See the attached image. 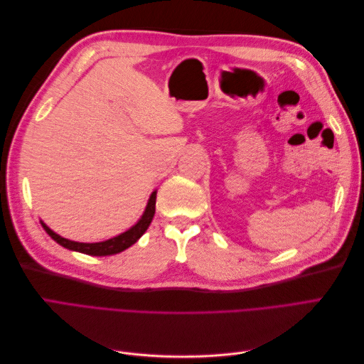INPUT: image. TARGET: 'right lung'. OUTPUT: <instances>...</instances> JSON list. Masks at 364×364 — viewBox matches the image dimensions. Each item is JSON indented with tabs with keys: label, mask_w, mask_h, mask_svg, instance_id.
<instances>
[{
	"label": "right lung",
	"mask_w": 364,
	"mask_h": 364,
	"mask_svg": "<svg viewBox=\"0 0 364 364\" xmlns=\"http://www.w3.org/2000/svg\"><path fill=\"white\" fill-rule=\"evenodd\" d=\"M155 209H156V191L150 196L144 214H142L141 220L134 228H130L124 234H121L115 238L102 241V243H77V241L67 240L58 235L56 232H53L46 223H41V225L43 229H46V232L63 247L75 250V252H82V253H86V255H92V257H107V255H115V253L123 252L132 245H135L141 238V235L144 234L147 228L150 226L153 215H155Z\"/></svg>",
	"instance_id": "right-lung-1"
}]
</instances>
